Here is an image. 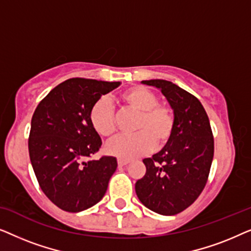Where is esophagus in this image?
Segmentation results:
<instances>
[{"label":"esophagus","mask_w":251,"mask_h":251,"mask_svg":"<svg viewBox=\"0 0 251 251\" xmlns=\"http://www.w3.org/2000/svg\"><path fill=\"white\" fill-rule=\"evenodd\" d=\"M129 163V161L128 160H122V159H119L118 160V166L119 167H125V166H126V164Z\"/></svg>","instance_id":"34e87169"}]
</instances>
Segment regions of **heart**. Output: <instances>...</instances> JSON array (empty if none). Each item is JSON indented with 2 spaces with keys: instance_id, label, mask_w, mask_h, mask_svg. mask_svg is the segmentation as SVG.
Returning a JSON list of instances; mask_svg holds the SVG:
<instances>
[{
  "instance_id": "heart-1",
  "label": "heart",
  "mask_w": 251,
  "mask_h": 251,
  "mask_svg": "<svg viewBox=\"0 0 251 251\" xmlns=\"http://www.w3.org/2000/svg\"><path fill=\"white\" fill-rule=\"evenodd\" d=\"M119 101L130 111L138 113L135 125L136 135L109 143L106 151L111 155L122 159H133L167 146L173 138L176 120L169 106L157 102L152 90L135 85L119 95ZM92 128L104 138H113L118 131L116 118L112 105L105 99L96 101L89 113Z\"/></svg>"
}]
</instances>
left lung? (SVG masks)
Masks as SVG:
<instances>
[{
    "mask_svg": "<svg viewBox=\"0 0 251 251\" xmlns=\"http://www.w3.org/2000/svg\"><path fill=\"white\" fill-rule=\"evenodd\" d=\"M160 89L174 109L176 128L159 153L144 159L146 174L136 181L140 202L156 214L173 216L190 207L207 184L214 136L200 100L166 80L142 81Z\"/></svg>",
    "mask_w": 251,
    "mask_h": 251,
    "instance_id": "8db88e82",
    "label": "left lung"
}]
</instances>
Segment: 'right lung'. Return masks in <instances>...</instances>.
<instances>
[{
  "mask_svg": "<svg viewBox=\"0 0 251 251\" xmlns=\"http://www.w3.org/2000/svg\"><path fill=\"white\" fill-rule=\"evenodd\" d=\"M121 82L73 77L53 88L34 112L28 138L29 159L43 193L68 212L98 203L118 162L114 156L87 161L101 139L89 113L101 96Z\"/></svg>",
  "mask_w": 251,
  "mask_h": 251,
  "instance_id": "1",
  "label": "right lung"
}]
</instances>
